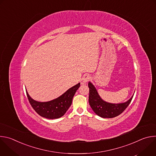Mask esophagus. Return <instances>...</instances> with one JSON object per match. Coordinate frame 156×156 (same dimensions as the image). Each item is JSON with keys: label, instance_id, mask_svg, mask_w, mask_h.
I'll return each instance as SVG.
<instances>
[{"label": "esophagus", "instance_id": "1", "mask_svg": "<svg viewBox=\"0 0 156 156\" xmlns=\"http://www.w3.org/2000/svg\"><path fill=\"white\" fill-rule=\"evenodd\" d=\"M90 77L89 76V75H84V76L82 78V83L83 84L87 83L89 81V80H90Z\"/></svg>", "mask_w": 156, "mask_h": 156}]
</instances>
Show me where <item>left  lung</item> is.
Listing matches in <instances>:
<instances>
[{"label":"left lung","instance_id":"left-lung-1","mask_svg":"<svg viewBox=\"0 0 156 156\" xmlns=\"http://www.w3.org/2000/svg\"><path fill=\"white\" fill-rule=\"evenodd\" d=\"M88 87L90 88L89 103L94 113L102 118H114L121 114L130 104L134 95L125 102L113 104L104 101L91 82L89 81Z\"/></svg>","mask_w":156,"mask_h":156}]
</instances>
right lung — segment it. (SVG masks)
<instances>
[{
  "instance_id": "right-lung-1",
  "label": "right lung",
  "mask_w": 156,
  "mask_h": 156,
  "mask_svg": "<svg viewBox=\"0 0 156 156\" xmlns=\"http://www.w3.org/2000/svg\"><path fill=\"white\" fill-rule=\"evenodd\" d=\"M80 86V83L73 86L58 98L48 102H39L32 99L27 91L29 102L36 112L41 117L55 119L62 117L72 103L73 98Z\"/></svg>"
}]
</instances>
